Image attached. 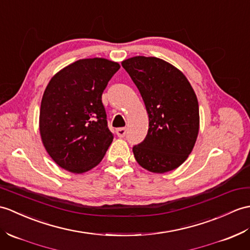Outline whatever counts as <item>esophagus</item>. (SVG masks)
<instances>
[{"instance_id":"1","label":"esophagus","mask_w":250,"mask_h":250,"mask_svg":"<svg viewBox=\"0 0 250 250\" xmlns=\"http://www.w3.org/2000/svg\"><path fill=\"white\" fill-rule=\"evenodd\" d=\"M116 133H117L118 137H124L126 133V129L125 127H119V129L116 130Z\"/></svg>"}]
</instances>
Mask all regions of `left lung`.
<instances>
[{
  "label": "left lung",
  "instance_id": "obj_1",
  "mask_svg": "<svg viewBox=\"0 0 250 250\" xmlns=\"http://www.w3.org/2000/svg\"><path fill=\"white\" fill-rule=\"evenodd\" d=\"M121 65L141 92L149 117L146 138L133 147L137 163L163 173L188 159L199 132V105L187 77L158 57L134 56Z\"/></svg>",
  "mask_w": 250,
  "mask_h": 250
}]
</instances>
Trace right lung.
I'll use <instances>...</instances> for the list:
<instances>
[{
  "mask_svg": "<svg viewBox=\"0 0 250 250\" xmlns=\"http://www.w3.org/2000/svg\"><path fill=\"white\" fill-rule=\"evenodd\" d=\"M120 68L100 57L74 62L51 79L39 114L40 136L55 163L83 173L102 161L113 133L108 130L102 92Z\"/></svg>",
  "mask_w": 250,
  "mask_h": 250,
  "instance_id": "right-lung-1",
  "label": "right lung"
}]
</instances>
